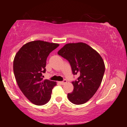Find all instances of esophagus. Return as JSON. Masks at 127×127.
<instances>
[{"mask_svg":"<svg viewBox=\"0 0 127 127\" xmlns=\"http://www.w3.org/2000/svg\"><path fill=\"white\" fill-rule=\"evenodd\" d=\"M66 83H67V80L65 79H64L62 82H59V83L61 84V85H64V84H65Z\"/></svg>","mask_w":127,"mask_h":127,"instance_id":"obj_1","label":"esophagus"}]
</instances>
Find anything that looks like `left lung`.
I'll list each match as a JSON object with an SVG mask.
<instances>
[{
	"mask_svg": "<svg viewBox=\"0 0 127 127\" xmlns=\"http://www.w3.org/2000/svg\"><path fill=\"white\" fill-rule=\"evenodd\" d=\"M58 54L69 63L72 74L79 76L72 82L73 92L68 94L71 103L80 105L93 96L100 86L105 71V64L99 53L88 44L78 43L64 45Z\"/></svg>",
	"mask_w": 127,
	"mask_h": 127,
	"instance_id": "left-lung-1",
	"label": "left lung"
}]
</instances>
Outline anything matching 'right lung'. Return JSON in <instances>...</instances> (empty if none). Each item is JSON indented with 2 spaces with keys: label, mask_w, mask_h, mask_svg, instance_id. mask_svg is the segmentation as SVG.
<instances>
[{
  "label": "right lung",
  "mask_w": 127,
  "mask_h": 127,
  "mask_svg": "<svg viewBox=\"0 0 127 127\" xmlns=\"http://www.w3.org/2000/svg\"><path fill=\"white\" fill-rule=\"evenodd\" d=\"M59 44L37 40L28 42L14 58L13 70L17 83L25 97L32 103L42 105L51 98L56 82L43 80L46 61L50 53Z\"/></svg>",
  "instance_id": "obj_1"
}]
</instances>
